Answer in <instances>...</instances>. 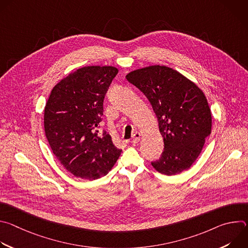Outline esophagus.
I'll list each match as a JSON object with an SVG mask.
<instances>
[{"label": "esophagus", "mask_w": 248, "mask_h": 248, "mask_svg": "<svg viewBox=\"0 0 248 248\" xmlns=\"http://www.w3.org/2000/svg\"><path fill=\"white\" fill-rule=\"evenodd\" d=\"M140 133L139 132H135L133 135H132V139H131V143L132 144H136V143H138L139 142V140H140Z\"/></svg>", "instance_id": "1"}]
</instances>
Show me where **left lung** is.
Wrapping results in <instances>:
<instances>
[{
	"mask_svg": "<svg viewBox=\"0 0 248 248\" xmlns=\"http://www.w3.org/2000/svg\"><path fill=\"white\" fill-rule=\"evenodd\" d=\"M125 78L147 97L158 120L164 151L152 166L167 175L189 169L211 133V111L204 93L165 65L136 69Z\"/></svg>",
	"mask_w": 248,
	"mask_h": 248,
	"instance_id": "left-lung-1",
	"label": "left lung"
}]
</instances>
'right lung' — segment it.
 <instances>
[{
	"instance_id": "1",
	"label": "right lung",
	"mask_w": 248,
	"mask_h": 248,
	"mask_svg": "<svg viewBox=\"0 0 248 248\" xmlns=\"http://www.w3.org/2000/svg\"><path fill=\"white\" fill-rule=\"evenodd\" d=\"M118 73L114 66L78 68L53 88L46 104L48 142L60 163L78 178L100 179L121 155L110 134L99 130L104 98Z\"/></svg>"
}]
</instances>
